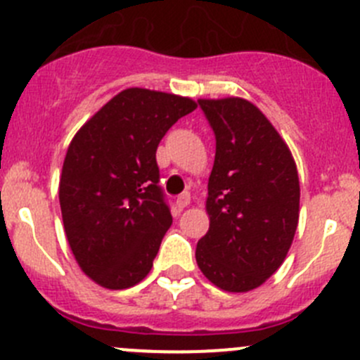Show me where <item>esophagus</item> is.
I'll use <instances>...</instances> for the list:
<instances>
[{"label": "esophagus", "instance_id": "1", "mask_svg": "<svg viewBox=\"0 0 360 360\" xmlns=\"http://www.w3.org/2000/svg\"><path fill=\"white\" fill-rule=\"evenodd\" d=\"M190 203H191V197H190V193H183V195H179V197H177V200H176V205H177V209H179V210L186 209V207L190 205Z\"/></svg>", "mask_w": 360, "mask_h": 360}]
</instances>
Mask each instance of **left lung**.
Returning a JSON list of instances; mask_svg holds the SVG:
<instances>
[{
	"instance_id": "8db88e82",
	"label": "left lung",
	"mask_w": 360,
	"mask_h": 360,
	"mask_svg": "<svg viewBox=\"0 0 360 360\" xmlns=\"http://www.w3.org/2000/svg\"><path fill=\"white\" fill-rule=\"evenodd\" d=\"M214 134L216 157L207 184L209 231L197 264L226 292H249L281 268L300 219V177L288 143L242 97L198 99Z\"/></svg>"
}]
</instances>
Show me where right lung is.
Segmentation results:
<instances>
[{"label":"right lung","mask_w":360,"mask_h":360,"mask_svg":"<svg viewBox=\"0 0 360 360\" xmlns=\"http://www.w3.org/2000/svg\"><path fill=\"white\" fill-rule=\"evenodd\" d=\"M197 110L190 97L125 89L69 143L59 181L64 231L83 274L104 289H129L151 271L172 216L158 186L157 148Z\"/></svg>","instance_id":"1"}]
</instances>
